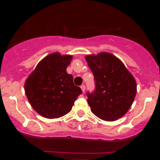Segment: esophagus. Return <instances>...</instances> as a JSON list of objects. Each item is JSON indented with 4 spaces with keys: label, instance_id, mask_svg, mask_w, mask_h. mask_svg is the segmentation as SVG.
Here are the masks:
<instances>
[{
    "label": "esophagus",
    "instance_id": "obj_1",
    "mask_svg": "<svg viewBox=\"0 0 160 160\" xmlns=\"http://www.w3.org/2000/svg\"><path fill=\"white\" fill-rule=\"evenodd\" d=\"M81 89H82V92H85V89H86V87H85V85H82V86H81Z\"/></svg>",
    "mask_w": 160,
    "mask_h": 160
}]
</instances>
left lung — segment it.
Returning <instances> with one entry per match:
<instances>
[{"instance_id": "1", "label": "left lung", "mask_w": 160, "mask_h": 160, "mask_svg": "<svg viewBox=\"0 0 160 160\" xmlns=\"http://www.w3.org/2000/svg\"><path fill=\"white\" fill-rule=\"evenodd\" d=\"M94 75L95 89L87 92L91 111L105 121H116L132 106L137 84L124 63L108 52L85 57Z\"/></svg>"}]
</instances>
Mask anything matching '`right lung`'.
Returning a JSON list of instances; mask_svg holds the SVG:
<instances>
[{
    "instance_id": "add662e5",
    "label": "right lung",
    "mask_w": 160,
    "mask_h": 160,
    "mask_svg": "<svg viewBox=\"0 0 160 160\" xmlns=\"http://www.w3.org/2000/svg\"><path fill=\"white\" fill-rule=\"evenodd\" d=\"M72 55L54 52L36 65L25 83V91L32 108L43 117L56 119L71 111L82 93L73 84V76L66 71Z\"/></svg>"
}]
</instances>
